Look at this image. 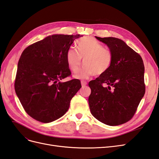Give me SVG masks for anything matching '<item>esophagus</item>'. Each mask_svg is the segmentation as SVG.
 Returning <instances> with one entry per match:
<instances>
[{
    "instance_id": "esophagus-1",
    "label": "esophagus",
    "mask_w": 159,
    "mask_h": 159,
    "mask_svg": "<svg viewBox=\"0 0 159 159\" xmlns=\"http://www.w3.org/2000/svg\"><path fill=\"white\" fill-rule=\"evenodd\" d=\"M81 86H82L83 88L85 87V86L87 85V82H86L85 81H81Z\"/></svg>"
}]
</instances>
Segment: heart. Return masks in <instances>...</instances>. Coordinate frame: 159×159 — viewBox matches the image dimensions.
<instances>
[{"instance_id": "heart-1", "label": "heart", "mask_w": 159, "mask_h": 159, "mask_svg": "<svg viewBox=\"0 0 159 159\" xmlns=\"http://www.w3.org/2000/svg\"><path fill=\"white\" fill-rule=\"evenodd\" d=\"M77 47L78 51L74 48H70L66 54L68 66L74 73L77 71L83 59L84 68L75 74V78L88 79L92 75H103L111 66L113 59L111 50L104 48L103 44L94 38H81L77 43Z\"/></svg>"}]
</instances>
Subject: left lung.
I'll list each match as a JSON object with an SVG mask.
<instances>
[{
  "label": "left lung",
  "mask_w": 159,
  "mask_h": 159,
  "mask_svg": "<svg viewBox=\"0 0 159 159\" xmlns=\"http://www.w3.org/2000/svg\"><path fill=\"white\" fill-rule=\"evenodd\" d=\"M107 44L113 59L109 70L89 82L90 111L110 126L130 121L145 93V66L141 56L119 38L95 36Z\"/></svg>",
  "instance_id": "left-lung-1"
}]
</instances>
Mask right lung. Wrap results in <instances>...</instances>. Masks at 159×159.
<instances>
[{
	"mask_svg": "<svg viewBox=\"0 0 159 159\" xmlns=\"http://www.w3.org/2000/svg\"><path fill=\"white\" fill-rule=\"evenodd\" d=\"M80 34H55L28 46L19 59L14 89L28 115L50 123L67 112L70 101L81 88L79 80H60L71 75L67 52Z\"/></svg>",
	"mask_w": 159,
	"mask_h": 159,
	"instance_id": "right-lung-1",
	"label": "right lung"
}]
</instances>
